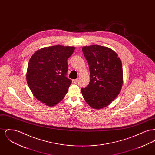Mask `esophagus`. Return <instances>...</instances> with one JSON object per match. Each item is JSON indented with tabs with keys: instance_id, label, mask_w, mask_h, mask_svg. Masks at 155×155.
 I'll return each instance as SVG.
<instances>
[{
	"instance_id": "obj_1",
	"label": "esophagus",
	"mask_w": 155,
	"mask_h": 155,
	"mask_svg": "<svg viewBox=\"0 0 155 155\" xmlns=\"http://www.w3.org/2000/svg\"><path fill=\"white\" fill-rule=\"evenodd\" d=\"M78 81V79H75V80H74V82L75 84H77Z\"/></svg>"
}]
</instances>
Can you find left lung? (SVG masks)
Instances as JSON below:
<instances>
[{
	"mask_svg": "<svg viewBox=\"0 0 155 155\" xmlns=\"http://www.w3.org/2000/svg\"><path fill=\"white\" fill-rule=\"evenodd\" d=\"M88 63L90 81L81 89L86 102L95 109L109 105L118 96L123 82V67L117 54L107 47L91 45L82 48Z\"/></svg>",
	"mask_w": 155,
	"mask_h": 155,
	"instance_id": "obj_1",
	"label": "left lung"
}]
</instances>
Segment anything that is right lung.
I'll list each match as a JSON object with an SVG mask.
<instances>
[{
	"mask_svg": "<svg viewBox=\"0 0 155 155\" xmlns=\"http://www.w3.org/2000/svg\"><path fill=\"white\" fill-rule=\"evenodd\" d=\"M75 48L60 45L44 48L31 58L27 81L33 95L49 106L56 105L66 95L72 81L66 77L67 59Z\"/></svg>",
	"mask_w": 155,
	"mask_h": 155,
	"instance_id": "right-lung-1",
	"label": "right lung"
}]
</instances>
